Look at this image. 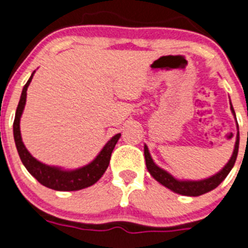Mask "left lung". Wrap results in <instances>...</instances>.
Instances as JSON below:
<instances>
[{
  "instance_id": "1",
  "label": "left lung",
  "mask_w": 248,
  "mask_h": 248,
  "mask_svg": "<svg viewBox=\"0 0 248 248\" xmlns=\"http://www.w3.org/2000/svg\"><path fill=\"white\" fill-rule=\"evenodd\" d=\"M230 110L233 115V119L236 121V113L233 110L232 105H231L230 101ZM236 127H237V135H236V142L235 147H233V152L231 158L229 159L228 163L225 164L223 169L220 171H218L217 173L212 175L210 177L203 180H177L171 175L170 172H168L166 170L161 169L160 166L156 165L153 160L152 155H150L149 149H148L147 145L144 144V158H145V165H147L148 171L153 176V179H155L159 184H161L163 186H165L166 188L171 189L175 193L182 194V196H189V197H197V196H202V194L210 192L212 189L217 188L221 182L225 180V177L228 176L229 172L231 171V169L235 165L236 158H237V153H239V143H240V133H239V124L236 121Z\"/></svg>"
}]
</instances>
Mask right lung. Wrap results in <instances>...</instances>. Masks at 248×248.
<instances>
[{"instance_id":"1","label":"right lung","mask_w":248,"mask_h":248,"mask_svg":"<svg viewBox=\"0 0 248 248\" xmlns=\"http://www.w3.org/2000/svg\"><path fill=\"white\" fill-rule=\"evenodd\" d=\"M34 73H35V71L31 73L27 84L23 88L19 104H18L17 111H16L15 122H13V136H15L16 147H17L20 160H22L25 169L29 171L30 175L35 177L43 186L47 187V188L55 189V191H78V189L87 188V187L98 182L106 171L108 163H110L111 153L116 145L117 140L121 137V133L113 136L104 145V148L94 158V160L90 161L87 165L82 166V168L68 170V169L47 165V164L39 161L25 148L22 140V135H20V117H22L23 110H24L25 103H27L28 87L33 79Z\"/></svg>"}]
</instances>
